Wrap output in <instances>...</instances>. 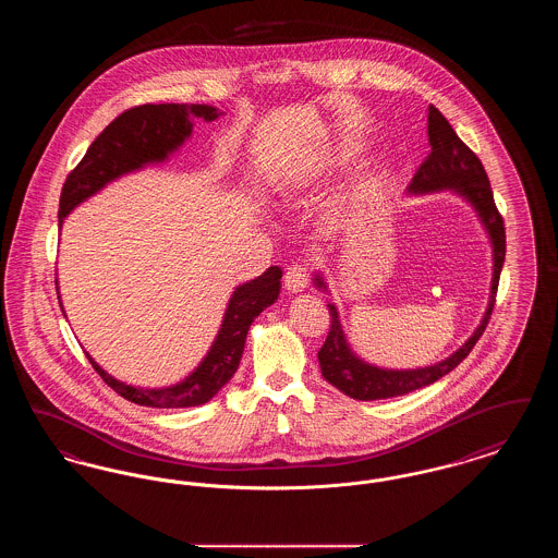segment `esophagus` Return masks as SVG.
Masks as SVG:
<instances>
[{"label": "esophagus", "instance_id": "esophagus-1", "mask_svg": "<svg viewBox=\"0 0 558 558\" xmlns=\"http://www.w3.org/2000/svg\"><path fill=\"white\" fill-rule=\"evenodd\" d=\"M310 282V269L305 264L292 266L284 274V289L289 292H301Z\"/></svg>", "mask_w": 558, "mask_h": 558}]
</instances>
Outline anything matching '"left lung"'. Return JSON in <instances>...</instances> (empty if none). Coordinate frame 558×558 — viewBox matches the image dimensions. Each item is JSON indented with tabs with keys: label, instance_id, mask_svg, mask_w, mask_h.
Segmentation results:
<instances>
[{
	"label": "left lung",
	"instance_id": "1",
	"mask_svg": "<svg viewBox=\"0 0 558 558\" xmlns=\"http://www.w3.org/2000/svg\"><path fill=\"white\" fill-rule=\"evenodd\" d=\"M426 133H428L430 153L425 162L418 167L412 184L408 186V194L416 196V194L450 190L475 209L478 221L492 244L494 266H492L489 301H487V310L481 318V324L464 345L456 349L450 357H446L433 366L412 368V371H389V368H378L374 364L364 362L349 345L343 324H341V316H339L335 303H328L330 330H328L324 345L318 351L322 376L349 398L360 399V401L405 396L416 389H423L426 385L439 380L441 376L453 371L477 343L478 337L483 335L489 316L494 312V303H496L500 271L505 266L506 232L502 215L498 213L496 203H494V192L489 186L487 173H485L481 160L477 159V155L456 135L448 119L435 107H428ZM314 284L318 291L328 292L324 274L318 271L314 276Z\"/></svg>",
	"mask_w": 558,
	"mask_h": 558
}]
</instances>
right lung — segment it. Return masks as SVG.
I'll return each mask as SVG.
<instances>
[{"label": "right lung", "instance_id": "right-lung-1", "mask_svg": "<svg viewBox=\"0 0 558 558\" xmlns=\"http://www.w3.org/2000/svg\"><path fill=\"white\" fill-rule=\"evenodd\" d=\"M221 114L223 112L219 108L209 105H144L119 114L92 142L85 157L66 178L60 194L58 228H62L69 213L98 194L110 182H117L119 178L135 173L148 165L165 162L173 153H178L192 135L194 119H205L211 123ZM280 278L282 269L271 266L255 280H248L234 289L207 355L184 380L175 385L159 389L133 387L110 376L89 353L85 355L108 387H112L121 398L130 399L132 403L148 408L203 405L215 398L219 389L234 376V372L239 371L246 332L253 319L271 303H276L282 287Z\"/></svg>", "mask_w": 558, "mask_h": 558}]
</instances>
